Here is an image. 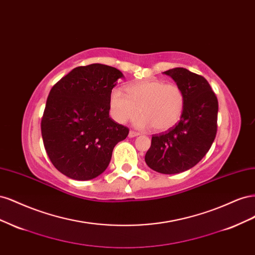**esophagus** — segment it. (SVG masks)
<instances>
[{"instance_id": "1", "label": "esophagus", "mask_w": 255, "mask_h": 255, "mask_svg": "<svg viewBox=\"0 0 255 255\" xmlns=\"http://www.w3.org/2000/svg\"><path fill=\"white\" fill-rule=\"evenodd\" d=\"M139 135V133H137V132H135V130H129V133H128V137H136V136H138Z\"/></svg>"}]
</instances>
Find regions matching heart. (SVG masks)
<instances>
[{"label":"heart","mask_w":255,"mask_h":255,"mask_svg":"<svg viewBox=\"0 0 255 255\" xmlns=\"http://www.w3.org/2000/svg\"><path fill=\"white\" fill-rule=\"evenodd\" d=\"M127 95L119 88H113L109 96L112 117L121 125L139 116L136 125L139 128H153L157 132L173 128L180 121L185 95L175 83H164L160 80H142L128 84Z\"/></svg>","instance_id":"b5f03b06"}]
</instances>
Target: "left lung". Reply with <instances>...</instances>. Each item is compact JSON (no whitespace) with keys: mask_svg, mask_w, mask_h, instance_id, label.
<instances>
[{"mask_svg":"<svg viewBox=\"0 0 255 255\" xmlns=\"http://www.w3.org/2000/svg\"><path fill=\"white\" fill-rule=\"evenodd\" d=\"M183 89L185 106L175 127L152 135L144 160L153 170L175 174L196 166L211 149L217 134L218 100L202 75L185 68L164 72Z\"/></svg>","mask_w":255,"mask_h":255,"instance_id":"obj_1","label":"left lung"}]
</instances>
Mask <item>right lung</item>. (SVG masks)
<instances>
[{"instance_id":"1","label":"right lung","mask_w":255,"mask_h":255,"mask_svg":"<svg viewBox=\"0 0 255 255\" xmlns=\"http://www.w3.org/2000/svg\"><path fill=\"white\" fill-rule=\"evenodd\" d=\"M122 73L92 64L74 68L52 87L41 118L45 152L53 166L79 181L95 179L109 166L128 128L110 117L109 96Z\"/></svg>"}]
</instances>
